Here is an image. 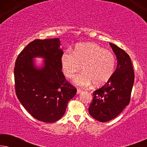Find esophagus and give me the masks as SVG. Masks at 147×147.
<instances>
[{"instance_id": "esophagus-1", "label": "esophagus", "mask_w": 147, "mask_h": 147, "mask_svg": "<svg viewBox=\"0 0 147 147\" xmlns=\"http://www.w3.org/2000/svg\"><path fill=\"white\" fill-rule=\"evenodd\" d=\"M82 92V90H80V89H78V90H77V94H81Z\"/></svg>"}]
</instances>
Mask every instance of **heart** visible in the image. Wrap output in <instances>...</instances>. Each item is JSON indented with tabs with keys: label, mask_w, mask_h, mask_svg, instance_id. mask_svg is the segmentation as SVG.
Segmentation results:
<instances>
[{
	"label": "heart",
	"mask_w": 147,
	"mask_h": 147,
	"mask_svg": "<svg viewBox=\"0 0 147 147\" xmlns=\"http://www.w3.org/2000/svg\"><path fill=\"white\" fill-rule=\"evenodd\" d=\"M63 72L71 78L82 67L83 71L75 76L74 82L80 86L104 85L110 80L115 71V55L95 43L79 44L74 52L66 51L61 57Z\"/></svg>",
	"instance_id": "heart-1"
}]
</instances>
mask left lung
I'll return each mask as SVG.
<instances>
[{"label": "left lung", "mask_w": 147, "mask_h": 147, "mask_svg": "<svg viewBox=\"0 0 147 147\" xmlns=\"http://www.w3.org/2000/svg\"><path fill=\"white\" fill-rule=\"evenodd\" d=\"M110 45L117 58V67L109 81L93 92L88 108L90 115L102 122L114 119L128 105L134 80L129 55L114 43Z\"/></svg>", "instance_id": "left-lung-1"}]
</instances>
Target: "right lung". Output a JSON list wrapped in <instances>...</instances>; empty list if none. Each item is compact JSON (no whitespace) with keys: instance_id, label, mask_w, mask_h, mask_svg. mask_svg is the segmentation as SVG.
I'll return each instance as SVG.
<instances>
[{"instance_id":"obj_1","label":"right lung","mask_w":147,"mask_h":147,"mask_svg":"<svg viewBox=\"0 0 147 147\" xmlns=\"http://www.w3.org/2000/svg\"><path fill=\"white\" fill-rule=\"evenodd\" d=\"M59 38L36 39L18 55L14 70L18 99L31 115L40 121L54 122L65 114L77 90L61 71L63 51ZM44 59L37 65L34 59Z\"/></svg>"}]
</instances>
